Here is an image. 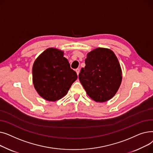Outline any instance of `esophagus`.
<instances>
[{
    "label": "esophagus",
    "mask_w": 153,
    "mask_h": 153,
    "mask_svg": "<svg viewBox=\"0 0 153 153\" xmlns=\"http://www.w3.org/2000/svg\"><path fill=\"white\" fill-rule=\"evenodd\" d=\"M76 73H77V76L79 75V72H80V70H79V69H76Z\"/></svg>",
    "instance_id": "34e87169"
}]
</instances>
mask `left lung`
Listing matches in <instances>:
<instances>
[{"label":"left lung","instance_id":"8db88e82","mask_svg":"<svg viewBox=\"0 0 153 153\" xmlns=\"http://www.w3.org/2000/svg\"><path fill=\"white\" fill-rule=\"evenodd\" d=\"M85 66L79 74L87 94L97 102L111 99L121 85L122 71L115 53L97 48L87 54Z\"/></svg>","mask_w":153,"mask_h":153}]
</instances>
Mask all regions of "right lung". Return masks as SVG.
<instances>
[{
  "instance_id": "1",
  "label": "right lung",
  "mask_w": 153,
  "mask_h": 153,
  "mask_svg": "<svg viewBox=\"0 0 153 153\" xmlns=\"http://www.w3.org/2000/svg\"><path fill=\"white\" fill-rule=\"evenodd\" d=\"M33 83L38 94L44 99L54 102L65 96L77 79L64 52L54 48H48L35 61Z\"/></svg>"
}]
</instances>
